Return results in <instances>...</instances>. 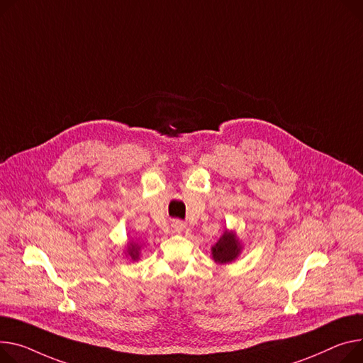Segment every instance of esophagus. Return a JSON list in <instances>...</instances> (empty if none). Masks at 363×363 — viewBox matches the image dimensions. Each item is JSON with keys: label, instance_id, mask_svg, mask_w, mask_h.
Returning <instances> with one entry per match:
<instances>
[{"label": "esophagus", "instance_id": "34e87169", "mask_svg": "<svg viewBox=\"0 0 363 363\" xmlns=\"http://www.w3.org/2000/svg\"><path fill=\"white\" fill-rule=\"evenodd\" d=\"M184 228H185V223L181 222V220H175V222L172 223V230H174L175 233H181V232L184 230Z\"/></svg>", "mask_w": 363, "mask_h": 363}]
</instances>
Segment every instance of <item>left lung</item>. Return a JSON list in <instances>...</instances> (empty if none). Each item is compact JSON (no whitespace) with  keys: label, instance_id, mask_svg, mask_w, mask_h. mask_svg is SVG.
I'll return each instance as SVG.
<instances>
[{"label":"left lung","instance_id":"obj_1","mask_svg":"<svg viewBox=\"0 0 363 363\" xmlns=\"http://www.w3.org/2000/svg\"><path fill=\"white\" fill-rule=\"evenodd\" d=\"M240 251H242V247H240L236 233L225 230L220 239L211 247V257L217 264H226L235 261Z\"/></svg>","mask_w":363,"mask_h":363}]
</instances>
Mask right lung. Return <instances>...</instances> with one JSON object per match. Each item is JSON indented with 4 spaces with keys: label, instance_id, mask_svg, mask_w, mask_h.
I'll list each match as a JSON object with an SVG mask.
<instances>
[{
    "label": "right lung",
    "instance_id": "1",
    "mask_svg": "<svg viewBox=\"0 0 363 363\" xmlns=\"http://www.w3.org/2000/svg\"><path fill=\"white\" fill-rule=\"evenodd\" d=\"M140 245L137 242H134V240H131V242H128L127 245V251H125V255H128L133 261H137L140 258Z\"/></svg>",
    "mask_w": 363,
    "mask_h": 363
}]
</instances>
